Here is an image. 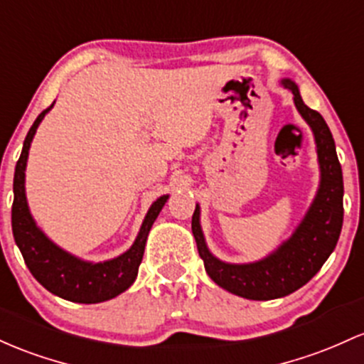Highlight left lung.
<instances>
[{
    "mask_svg": "<svg viewBox=\"0 0 364 364\" xmlns=\"http://www.w3.org/2000/svg\"><path fill=\"white\" fill-rule=\"evenodd\" d=\"M282 85L292 91L299 114L313 129L321 173L318 193L301 225L295 228L289 240L261 261L231 264L219 261L207 249L198 203L191 218V231L207 274L221 289L252 301L285 297L304 287L333 252L344 221V181L333 136L325 119L302 102L297 85L290 79H283Z\"/></svg>",
    "mask_w": 364,
    "mask_h": 364,
    "instance_id": "1",
    "label": "left lung"
}]
</instances>
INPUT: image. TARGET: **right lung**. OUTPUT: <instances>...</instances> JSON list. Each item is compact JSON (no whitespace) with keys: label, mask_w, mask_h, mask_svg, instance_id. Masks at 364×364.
<instances>
[{"label":"right lung","mask_w":364,"mask_h":364,"mask_svg":"<svg viewBox=\"0 0 364 364\" xmlns=\"http://www.w3.org/2000/svg\"><path fill=\"white\" fill-rule=\"evenodd\" d=\"M51 107L53 103L46 110H43L31 126L29 133L23 139L22 154L15 166L14 205H11V230H14L15 243L33 277L48 292L58 295L65 301L79 302V304H97V302L110 301L129 289L136 279L150 228L162 207L166 205L169 195H162L151 203L139 228L136 240L129 247V250H126L119 257L103 262H90L55 245L36 225L26 198V166L31 143H33L36 129L45 119L48 110H51Z\"/></svg>","instance_id":"add662e5"}]
</instances>
